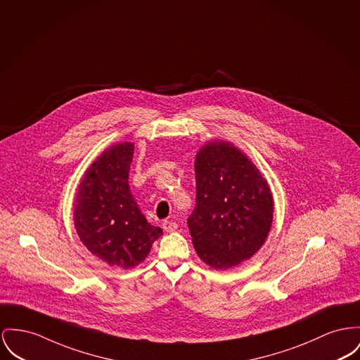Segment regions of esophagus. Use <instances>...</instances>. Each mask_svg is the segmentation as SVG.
Returning a JSON list of instances; mask_svg holds the SVG:
<instances>
[{"mask_svg": "<svg viewBox=\"0 0 360 360\" xmlns=\"http://www.w3.org/2000/svg\"><path fill=\"white\" fill-rule=\"evenodd\" d=\"M162 228H164L167 232H174V231L179 228V225H177L174 221L165 219V221L162 222Z\"/></svg>", "mask_w": 360, "mask_h": 360, "instance_id": "1", "label": "esophagus"}]
</instances>
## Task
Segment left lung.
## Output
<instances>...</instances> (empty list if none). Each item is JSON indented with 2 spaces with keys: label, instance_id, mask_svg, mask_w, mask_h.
<instances>
[{
  "label": "left lung",
  "instance_id": "left-lung-1",
  "mask_svg": "<svg viewBox=\"0 0 360 360\" xmlns=\"http://www.w3.org/2000/svg\"><path fill=\"white\" fill-rule=\"evenodd\" d=\"M196 203L187 224L199 258L214 269L250 259L273 221V198L261 172L235 146L213 142L195 160Z\"/></svg>",
  "mask_w": 360,
  "mask_h": 360
}]
</instances>
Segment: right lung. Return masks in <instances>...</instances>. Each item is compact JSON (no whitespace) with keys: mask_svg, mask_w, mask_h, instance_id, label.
Segmentation results:
<instances>
[{"mask_svg":"<svg viewBox=\"0 0 360 360\" xmlns=\"http://www.w3.org/2000/svg\"><path fill=\"white\" fill-rule=\"evenodd\" d=\"M134 144L103 151L86 170L75 199L73 219L83 244L99 259L122 269L144 261L162 229L147 222L128 184Z\"/></svg>","mask_w":360,"mask_h":360,"instance_id":"1","label":"right lung"}]
</instances>
